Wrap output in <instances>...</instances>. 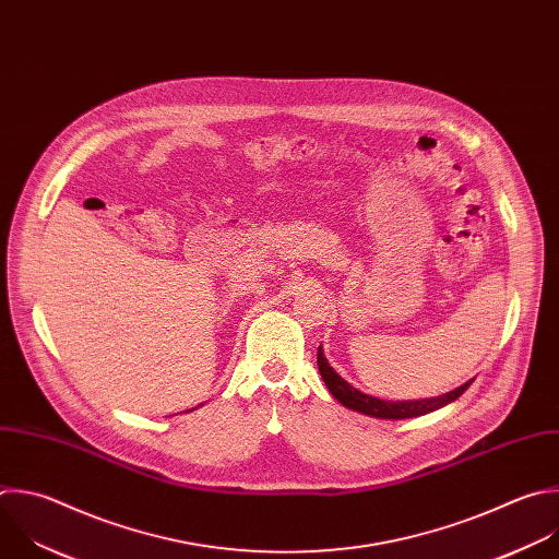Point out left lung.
<instances>
[{
	"label": "left lung",
	"instance_id": "obj_1",
	"mask_svg": "<svg viewBox=\"0 0 559 559\" xmlns=\"http://www.w3.org/2000/svg\"><path fill=\"white\" fill-rule=\"evenodd\" d=\"M318 368L320 376L329 389V393L346 408L368 415V417H378V419H411V417H419V415H428L432 411H439L448 404H452L454 400H459L474 380H469L467 384L459 386L456 391H450L441 397H430V400H415V402H386V400H378L370 397L357 389H353L348 382H344L335 370L329 366L322 346H318Z\"/></svg>",
	"mask_w": 559,
	"mask_h": 559
}]
</instances>
